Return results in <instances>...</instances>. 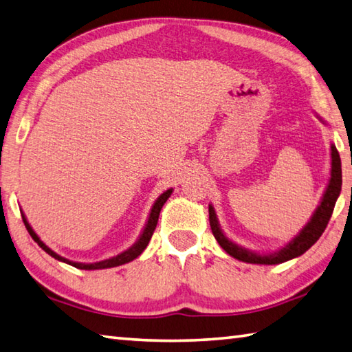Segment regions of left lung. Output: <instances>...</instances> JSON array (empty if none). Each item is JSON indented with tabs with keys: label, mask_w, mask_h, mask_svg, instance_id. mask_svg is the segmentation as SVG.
Masks as SVG:
<instances>
[{
	"label": "left lung",
	"mask_w": 352,
	"mask_h": 352,
	"mask_svg": "<svg viewBox=\"0 0 352 352\" xmlns=\"http://www.w3.org/2000/svg\"><path fill=\"white\" fill-rule=\"evenodd\" d=\"M331 180H329L328 188L325 190V195L322 198V203L318 209H316L314 215L302 232L296 236L290 244H287L284 249L279 252H274L272 254H256L249 250L243 249V247H238L233 244L232 241L224 236V233L219 229L218 219L215 215V210H213L212 206H209V221H210V229L213 236L218 241V244L223 247V249L238 261H243V263L249 264H280L285 263V261H290L293 258H298L300 254H304L309 247H311L316 241H318L322 233L325 232L327 226L329 223V218L333 215L334 206L337 198L340 195L342 190V163H340V155L339 151L331 144Z\"/></svg>",
	"instance_id": "left-lung-1"
}]
</instances>
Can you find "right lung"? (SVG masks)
Instances as JSON below:
<instances>
[{"mask_svg": "<svg viewBox=\"0 0 352 352\" xmlns=\"http://www.w3.org/2000/svg\"><path fill=\"white\" fill-rule=\"evenodd\" d=\"M170 194H172V189H169V190H166V192H163V194H162L160 197H158V199L155 201L153 210H151L148 224H146V227H144L142 236L139 238V241H137V243H135L133 247H131V249H128L126 252H123V253H120V254H117V256H114V258L100 261V263H94V264L73 263V261H68V259H65V258L59 256V254H56L53 250L48 249V247L43 243V241H41V239L38 238V235L33 232L30 224L27 223L24 213H21V215H23V221H24V224H25V229L29 230L30 236L33 238L34 243H38V245L41 247V249H43L44 252H47L48 254H50V256H53L54 259H58V261H62V263H65V264H70V265H73V267H76V268H80V270H99V268H109V267H117V265L126 264V263H129V261L135 259L137 256H139V254H142V252H143L144 249H146L149 239L153 238V233H154V230H155L157 221H158V215H160V210H162V208H163V204L166 203V199L170 197Z\"/></svg>", "mask_w": 352, "mask_h": 352, "instance_id": "add662e5", "label": "right lung"}]
</instances>
